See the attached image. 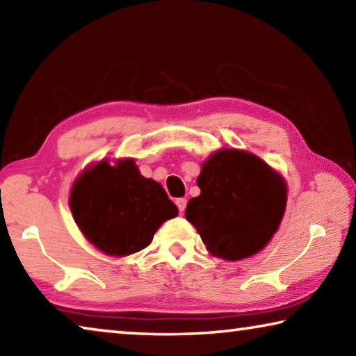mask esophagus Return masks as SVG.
I'll use <instances>...</instances> for the list:
<instances>
[{"label":"esophagus","mask_w":356,"mask_h":356,"mask_svg":"<svg viewBox=\"0 0 356 356\" xmlns=\"http://www.w3.org/2000/svg\"><path fill=\"white\" fill-rule=\"evenodd\" d=\"M176 204H177V207H179V212L182 213L184 210L186 209V200H185V197H179V200L176 201Z\"/></svg>","instance_id":"esophagus-1"}]
</instances>
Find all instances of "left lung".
<instances>
[{"instance_id":"left-lung-1","label":"left lung","mask_w":356,"mask_h":356,"mask_svg":"<svg viewBox=\"0 0 356 356\" xmlns=\"http://www.w3.org/2000/svg\"><path fill=\"white\" fill-rule=\"evenodd\" d=\"M201 195L186 204L210 254L240 261L261 251L278 231L287 202L284 179L259 156L222 149L204 161Z\"/></svg>"}]
</instances>
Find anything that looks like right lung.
Returning a JSON list of instances; mask_svg holds the SVG:
<instances>
[{"instance_id":"obj_1","label":"right lung","mask_w":356,"mask_h":356,"mask_svg":"<svg viewBox=\"0 0 356 356\" xmlns=\"http://www.w3.org/2000/svg\"><path fill=\"white\" fill-rule=\"evenodd\" d=\"M70 210L83 236L110 256H129L152 242L179 210L159 182L143 177L134 160H106L84 171L70 193Z\"/></svg>"}]
</instances>
